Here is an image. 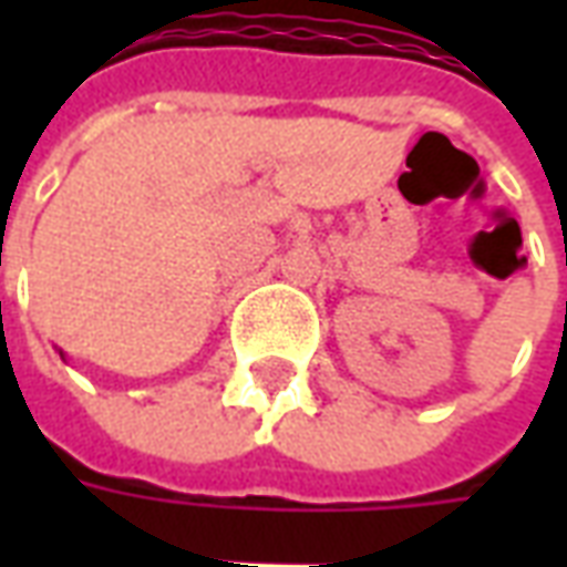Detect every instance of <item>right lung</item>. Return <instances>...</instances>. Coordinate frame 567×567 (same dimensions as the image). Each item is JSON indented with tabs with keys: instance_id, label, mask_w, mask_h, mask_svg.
Returning <instances> with one entry per match:
<instances>
[{
	"instance_id": "right-lung-1",
	"label": "right lung",
	"mask_w": 567,
	"mask_h": 567,
	"mask_svg": "<svg viewBox=\"0 0 567 567\" xmlns=\"http://www.w3.org/2000/svg\"><path fill=\"white\" fill-rule=\"evenodd\" d=\"M60 358H63V361H66V355H63V352H60Z\"/></svg>"
}]
</instances>
